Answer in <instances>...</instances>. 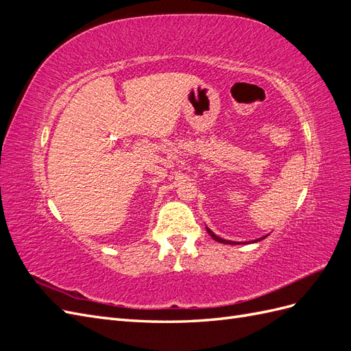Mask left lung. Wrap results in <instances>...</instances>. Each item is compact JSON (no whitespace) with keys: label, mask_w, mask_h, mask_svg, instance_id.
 Here are the masks:
<instances>
[{"label":"left lung","mask_w":351,"mask_h":351,"mask_svg":"<svg viewBox=\"0 0 351 351\" xmlns=\"http://www.w3.org/2000/svg\"><path fill=\"white\" fill-rule=\"evenodd\" d=\"M206 231L209 232V236L212 237V239H214V240H217V241H219V243H226V244H240V243H236V241H230V240H224V239H221V237H218V236H215L214 234V232H212L208 227H206ZM265 237H267V236H265ZM265 237H262V239H265ZM262 239H259V240H254V241H261ZM253 241V243H254Z\"/></svg>","instance_id":"1"}]
</instances>
